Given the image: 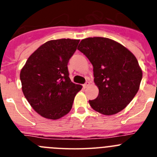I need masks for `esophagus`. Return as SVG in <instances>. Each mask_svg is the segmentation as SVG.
<instances>
[{"label": "esophagus", "mask_w": 157, "mask_h": 157, "mask_svg": "<svg viewBox=\"0 0 157 157\" xmlns=\"http://www.w3.org/2000/svg\"><path fill=\"white\" fill-rule=\"evenodd\" d=\"M89 85H90V82L86 81V83H85V84L83 85V86H84V88H86L87 86H89Z\"/></svg>", "instance_id": "1"}]
</instances>
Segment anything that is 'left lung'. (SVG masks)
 I'll return each instance as SVG.
<instances>
[{"instance_id": "left-lung-1", "label": "left lung", "mask_w": 157, "mask_h": 157, "mask_svg": "<svg viewBox=\"0 0 157 157\" xmlns=\"http://www.w3.org/2000/svg\"><path fill=\"white\" fill-rule=\"evenodd\" d=\"M93 66L98 96L89 100L92 108L112 115L125 108L139 91L142 71L134 54L121 44L104 37L82 40L78 47Z\"/></svg>"}]
</instances>
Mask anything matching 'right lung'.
Segmentation results:
<instances>
[{
	"mask_svg": "<svg viewBox=\"0 0 157 157\" xmlns=\"http://www.w3.org/2000/svg\"><path fill=\"white\" fill-rule=\"evenodd\" d=\"M79 40H50L27 60L20 73L23 94L32 107L45 118L57 120L72 107L82 86L69 78L67 64Z\"/></svg>",
	"mask_w": 157,
	"mask_h": 157,
	"instance_id": "right-lung-1",
	"label": "right lung"
}]
</instances>
